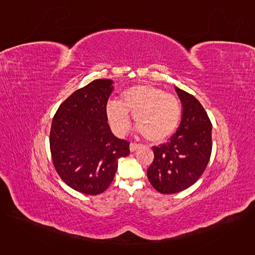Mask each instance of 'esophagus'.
<instances>
[{
  "instance_id": "obj_1",
  "label": "esophagus",
  "mask_w": 255,
  "mask_h": 255,
  "mask_svg": "<svg viewBox=\"0 0 255 255\" xmlns=\"http://www.w3.org/2000/svg\"><path fill=\"white\" fill-rule=\"evenodd\" d=\"M139 146L140 145L139 144H136V143H130V151L131 152H134V151H136L138 148H139Z\"/></svg>"
}]
</instances>
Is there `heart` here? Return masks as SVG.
Returning a JSON list of instances; mask_svg holds the SVG:
<instances>
[{
  "instance_id": "b5f03b06",
  "label": "heart",
  "mask_w": 255,
  "mask_h": 255,
  "mask_svg": "<svg viewBox=\"0 0 255 255\" xmlns=\"http://www.w3.org/2000/svg\"><path fill=\"white\" fill-rule=\"evenodd\" d=\"M130 113L145 138L160 142L175 131L180 119L176 98L151 85H137L124 92L121 101L110 100L106 114L112 130L119 136L130 127Z\"/></svg>"
}]
</instances>
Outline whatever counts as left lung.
Wrapping results in <instances>:
<instances>
[{
  "label": "left lung",
  "mask_w": 255,
  "mask_h": 255,
  "mask_svg": "<svg viewBox=\"0 0 255 255\" xmlns=\"http://www.w3.org/2000/svg\"><path fill=\"white\" fill-rule=\"evenodd\" d=\"M183 111L176 133L153 147L154 159L147 169L152 187L161 194H175L194 185L210 160L212 124L201 103L174 87Z\"/></svg>",
  "instance_id": "left-lung-1"
}]
</instances>
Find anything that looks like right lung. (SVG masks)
I'll return each mask as SVG.
<instances>
[{"mask_svg": "<svg viewBox=\"0 0 255 255\" xmlns=\"http://www.w3.org/2000/svg\"><path fill=\"white\" fill-rule=\"evenodd\" d=\"M114 82L96 80L72 93L58 108L50 130L53 165L64 183L85 195L111 185L118 158L129 155V142L108 124L106 106Z\"/></svg>", "mask_w": 255, "mask_h": 255, "instance_id": "obj_1", "label": "right lung"}]
</instances>
